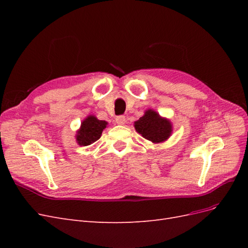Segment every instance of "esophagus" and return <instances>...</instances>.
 <instances>
[{"label":"esophagus","mask_w":248,"mask_h":248,"mask_svg":"<svg viewBox=\"0 0 248 248\" xmlns=\"http://www.w3.org/2000/svg\"><path fill=\"white\" fill-rule=\"evenodd\" d=\"M125 122H126L125 116H122V115H121V116L116 117V123H117V124H119V125H124Z\"/></svg>","instance_id":"1"}]
</instances>
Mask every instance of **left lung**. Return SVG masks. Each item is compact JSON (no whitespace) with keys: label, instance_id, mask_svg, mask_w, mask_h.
<instances>
[{"label":"left lung","instance_id":"obj_1","mask_svg":"<svg viewBox=\"0 0 248 248\" xmlns=\"http://www.w3.org/2000/svg\"><path fill=\"white\" fill-rule=\"evenodd\" d=\"M134 127L142 138L152 142L166 140L171 133V125L169 120L161 118L152 109L147 110L144 116L134 122Z\"/></svg>","mask_w":248,"mask_h":248}]
</instances>
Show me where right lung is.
I'll return each instance as SVG.
<instances>
[{
  "label": "right lung",
  "mask_w": 248,
  "mask_h": 248,
  "mask_svg": "<svg viewBox=\"0 0 248 248\" xmlns=\"http://www.w3.org/2000/svg\"><path fill=\"white\" fill-rule=\"evenodd\" d=\"M107 122L101 121L94 116H89L81 123L80 129L78 131L77 140L80 146H89L99 140L103 129L107 127Z\"/></svg>",
  "instance_id": "right-lung-1"
}]
</instances>
